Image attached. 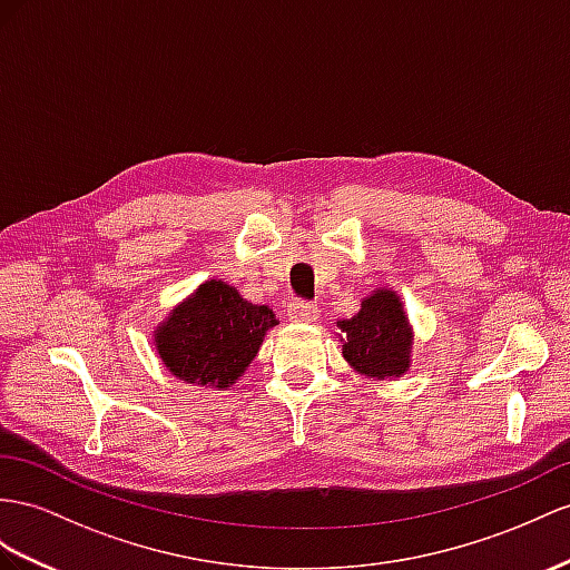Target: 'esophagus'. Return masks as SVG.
Instances as JSON below:
<instances>
[{
    "label": "esophagus",
    "mask_w": 570,
    "mask_h": 570,
    "mask_svg": "<svg viewBox=\"0 0 570 570\" xmlns=\"http://www.w3.org/2000/svg\"><path fill=\"white\" fill-rule=\"evenodd\" d=\"M288 320H294V323H315L320 311L317 305L308 303V301H291L288 308H286Z\"/></svg>",
    "instance_id": "esophagus-1"
}]
</instances>
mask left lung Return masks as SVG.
<instances>
[{"instance_id": "obj_1", "label": "left lung", "mask_w": 570, "mask_h": 570, "mask_svg": "<svg viewBox=\"0 0 570 570\" xmlns=\"http://www.w3.org/2000/svg\"><path fill=\"white\" fill-rule=\"evenodd\" d=\"M337 327L344 332L342 354L358 373L385 381L410 368L412 327L395 291L377 288L363 298L352 320H340Z\"/></svg>"}]
</instances>
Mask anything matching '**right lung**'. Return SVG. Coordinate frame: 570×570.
Listing matches in <instances>:
<instances>
[{"label":"right lung","instance_id":"add662e5","mask_svg":"<svg viewBox=\"0 0 570 570\" xmlns=\"http://www.w3.org/2000/svg\"><path fill=\"white\" fill-rule=\"evenodd\" d=\"M276 325L267 305L247 303L226 282H204L156 330L166 368L185 383L230 387Z\"/></svg>","mask_w":570,"mask_h":570}]
</instances>
